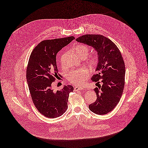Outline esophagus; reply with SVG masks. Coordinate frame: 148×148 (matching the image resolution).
Returning a JSON list of instances; mask_svg holds the SVG:
<instances>
[{
  "mask_svg": "<svg viewBox=\"0 0 148 148\" xmlns=\"http://www.w3.org/2000/svg\"><path fill=\"white\" fill-rule=\"evenodd\" d=\"M83 88L82 87H80V86H76L74 89V90L75 91H77V90H83Z\"/></svg>",
  "mask_w": 148,
  "mask_h": 148,
  "instance_id": "obj_1",
  "label": "esophagus"
}]
</instances>
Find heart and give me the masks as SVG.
<instances>
[{
    "label": "heart",
    "instance_id": "heart-1",
    "mask_svg": "<svg viewBox=\"0 0 148 148\" xmlns=\"http://www.w3.org/2000/svg\"><path fill=\"white\" fill-rule=\"evenodd\" d=\"M76 53L82 59L86 58L89 52V48L85 45H79L75 48ZM87 63L91 67L95 68L99 64V58L97 55H93L87 59ZM89 75L87 68H81L71 71L68 74V79L73 84L79 85L84 83Z\"/></svg>",
    "mask_w": 148,
    "mask_h": 148
}]
</instances>
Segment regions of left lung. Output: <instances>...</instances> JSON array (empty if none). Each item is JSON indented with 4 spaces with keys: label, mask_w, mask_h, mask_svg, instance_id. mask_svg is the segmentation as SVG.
I'll list each match as a JSON object with an SVG mask.
<instances>
[{
    "label": "left lung",
    "mask_w": 148,
    "mask_h": 148,
    "mask_svg": "<svg viewBox=\"0 0 148 148\" xmlns=\"http://www.w3.org/2000/svg\"><path fill=\"white\" fill-rule=\"evenodd\" d=\"M91 46L97 52L99 64L91 80L98 87L93 90L97 96L89 108L92 112L103 115L108 113L119 103L125 85V66L122 55L116 45L101 35L87 34L76 39ZM102 82V86L99 85Z\"/></svg>",
    "instance_id": "obj_1"
}]
</instances>
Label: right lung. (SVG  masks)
Wrapping results in <instances>:
<instances>
[{"label": "right lung", "instance_id": "right-lung-1", "mask_svg": "<svg viewBox=\"0 0 148 148\" xmlns=\"http://www.w3.org/2000/svg\"><path fill=\"white\" fill-rule=\"evenodd\" d=\"M75 37L43 40L33 49L26 71V78L32 101L38 111L48 118L63 114L68 108L69 94L73 87L68 85L53 91L52 83L58 75L56 55Z\"/></svg>", "mask_w": 148, "mask_h": 148}]
</instances>
